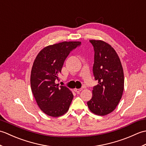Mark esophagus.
I'll return each mask as SVG.
<instances>
[{"mask_svg": "<svg viewBox=\"0 0 146 146\" xmlns=\"http://www.w3.org/2000/svg\"><path fill=\"white\" fill-rule=\"evenodd\" d=\"M82 90V88H80V89H77V88H75L74 89V91H75V92L76 93H80V92H81Z\"/></svg>", "mask_w": 146, "mask_h": 146, "instance_id": "1", "label": "esophagus"}]
</instances>
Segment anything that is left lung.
I'll return each instance as SVG.
<instances>
[{"label": "left lung", "instance_id": "obj_1", "mask_svg": "<svg viewBox=\"0 0 146 146\" xmlns=\"http://www.w3.org/2000/svg\"><path fill=\"white\" fill-rule=\"evenodd\" d=\"M94 48L93 72L98 83L87 102L92 113L106 115L115 109L123 94L124 75L120 58L111 46L102 40H90Z\"/></svg>", "mask_w": 146, "mask_h": 146}]
</instances>
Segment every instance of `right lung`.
I'll list each match as a JSON object with an SVG mask.
<instances>
[{
	"label": "right lung",
	"instance_id": "add662e5",
	"mask_svg": "<svg viewBox=\"0 0 146 146\" xmlns=\"http://www.w3.org/2000/svg\"><path fill=\"white\" fill-rule=\"evenodd\" d=\"M80 41H63L49 45L39 51L31 73V87L37 104L49 116L58 117L66 113L73 98V93L56 81L64 60Z\"/></svg>",
	"mask_w": 146,
	"mask_h": 146
}]
</instances>
